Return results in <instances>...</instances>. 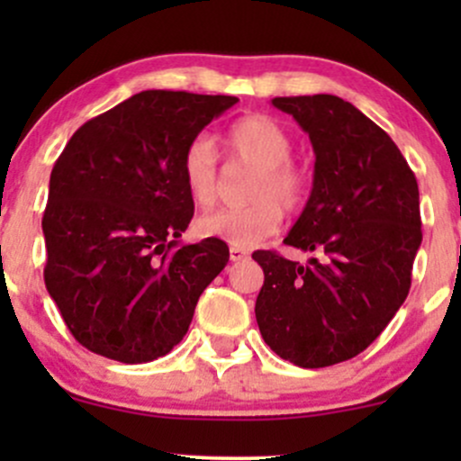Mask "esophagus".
Returning a JSON list of instances; mask_svg holds the SVG:
<instances>
[{
    "label": "esophagus",
    "mask_w": 461,
    "mask_h": 461,
    "mask_svg": "<svg viewBox=\"0 0 461 461\" xmlns=\"http://www.w3.org/2000/svg\"><path fill=\"white\" fill-rule=\"evenodd\" d=\"M249 258V251L247 249H240V247H230V260L231 262H240Z\"/></svg>",
    "instance_id": "34e87169"
}]
</instances>
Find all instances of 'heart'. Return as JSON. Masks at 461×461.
<instances>
[{"label":"heart","instance_id":"obj_1","mask_svg":"<svg viewBox=\"0 0 461 461\" xmlns=\"http://www.w3.org/2000/svg\"><path fill=\"white\" fill-rule=\"evenodd\" d=\"M227 160L253 168L249 179L247 208H227L203 214L197 231L203 238H219L231 247L251 249L275 234L284 210H297L308 194V177L293 160V136L282 123L267 114L236 119L223 134ZM182 177L190 199L199 208H210L219 199L221 168L214 142L197 136L182 156Z\"/></svg>","mask_w":461,"mask_h":461}]
</instances>
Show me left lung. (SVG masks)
Here are the masks:
<instances>
[{
	"mask_svg": "<svg viewBox=\"0 0 461 461\" xmlns=\"http://www.w3.org/2000/svg\"><path fill=\"white\" fill-rule=\"evenodd\" d=\"M314 147V184L285 245L310 264L256 251V319L268 347L301 368L356 357L385 330L411 285L420 247L414 171L377 123L336 95L275 97Z\"/></svg>",
	"mask_w": 461,
	"mask_h": 461,
	"instance_id": "left-lung-1",
	"label": "left lung"
}]
</instances>
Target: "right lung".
<instances>
[{
    "instance_id": "add662e5",
    "label": "right lung",
    "mask_w": 461,
    "mask_h": 461,
    "mask_svg": "<svg viewBox=\"0 0 461 461\" xmlns=\"http://www.w3.org/2000/svg\"><path fill=\"white\" fill-rule=\"evenodd\" d=\"M236 102L142 91L86 121L56 160L43 214L45 285L88 351L142 364L186 336L230 249L219 238L177 245L194 212L182 156Z\"/></svg>"
}]
</instances>
